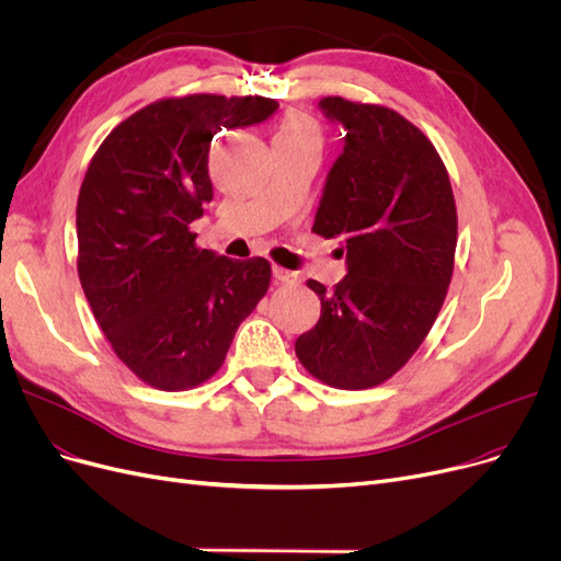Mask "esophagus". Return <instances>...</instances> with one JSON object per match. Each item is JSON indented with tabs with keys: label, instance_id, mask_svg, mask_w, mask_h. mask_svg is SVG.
<instances>
[{
	"label": "esophagus",
	"instance_id": "esophagus-1",
	"mask_svg": "<svg viewBox=\"0 0 561 561\" xmlns=\"http://www.w3.org/2000/svg\"><path fill=\"white\" fill-rule=\"evenodd\" d=\"M273 277H275V282H282V284H298L300 282L298 273H294V270L279 267V265H273Z\"/></svg>",
	"mask_w": 561,
	"mask_h": 561
}]
</instances>
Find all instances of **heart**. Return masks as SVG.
<instances>
[{
	"mask_svg": "<svg viewBox=\"0 0 561 561\" xmlns=\"http://www.w3.org/2000/svg\"><path fill=\"white\" fill-rule=\"evenodd\" d=\"M275 140L307 142V145H317V148H321L323 134H321L319 122L312 115H307L302 111H291L282 119Z\"/></svg>",
	"mask_w": 561,
	"mask_h": 561,
	"instance_id": "1",
	"label": "heart"
}]
</instances>
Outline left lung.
Masks as SVG:
<instances>
[{"label":"left lung","instance_id":"8db88e82","mask_svg":"<svg viewBox=\"0 0 561 561\" xmlns=\"http://www.w3.org/2000/svg\"><path fill=\"white\" fill-rule=\"evenodd\" d=\"M344 127L312 231L340 240L346 277L296 340L309 375L363 390L390 379L427 337L453 277L458 213L448 171L427 136L400 113L342 96L319 101Z\"/></svg>","mask_w":561,"mask_h":561}]
</instances>
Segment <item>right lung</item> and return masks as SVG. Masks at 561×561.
Wrapping results in <instances>:
<instances>
[{
  "label": "right lung",
  "instance_id": "obj_1",
  "mask_svg": "<svg viewBox=\"0 0 561 561\" xmlns=\"http://www.w3.org/2000/svg\"><path fill=\"white\" fill-rule=\"evenodd\" d=\"M277 108L265 96L161 99L119 122L88 165L76 207L78 277L117 358L152 388L210 379L267 291L265 259L198 249L190 224L213 201L215 134Z\"/></svg>",
  "mask_w": 561,
  "mask_h": 561
}]
</instances>
